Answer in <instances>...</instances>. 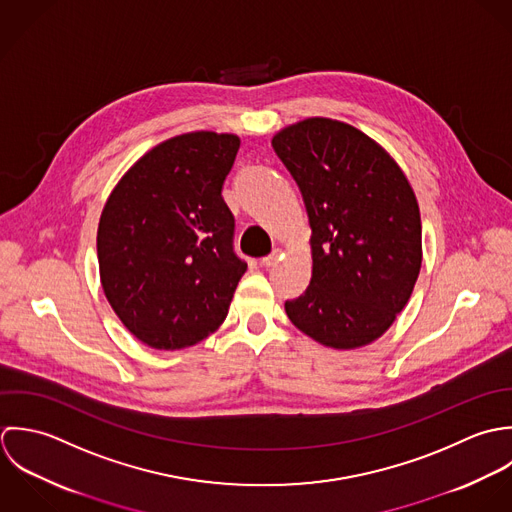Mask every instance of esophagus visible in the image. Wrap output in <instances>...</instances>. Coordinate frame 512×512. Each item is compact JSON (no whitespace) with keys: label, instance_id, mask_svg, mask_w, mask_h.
<instances>
[{"label":"esophagus","instance_id":"obj_1","mask_svg":"<svg viewBox=\"0 0 512 512\" xmlns=\"http://www.w3.org/2000/svg\"><path fill=\"white\" fill-rule=\"evenodd\" d=\"M281 257H283V251H281V249H275L271 255H267V257L261 259V265H263V267H273V265H277V263L281 261Z\"/></svg>","mask_w":512,"mask_h":512}]
</instances>
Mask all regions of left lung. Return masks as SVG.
Instances as JSON below:
<instances>
[{"mask_svg":"<svg viewBox=\"0 0 512 512\" xmlns=\"http://www.w3.org/2000/svg\"><path fill=\"white\" fill-rule=\"evenodd\" d=\"M312 229L307 291L285 303L316 342L350 350L380 338L408 305L421 269V217L408 178L364 132L307 118L273 136Z\"/></svg>","mask_w":512,"mask_h":512,"instance_id":"left-lung-1","label":"left lung"}]
</instances>
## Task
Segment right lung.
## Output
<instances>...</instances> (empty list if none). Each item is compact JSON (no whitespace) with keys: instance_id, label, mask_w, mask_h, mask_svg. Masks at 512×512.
Masks as SVG:
<instances>
[{"instance_id":"1","label":"right lung","mask_w":512,"mask_h":512,"mask_svg":"<svg viewBox=\"0 0 512 512\" xmlns=\"http://www.w3.org/2000/svg\"><path fill=\"white\" fill-rule=\"evenodd\" d=\"M239 138L192 132L146 152L106 200L97 233L104 295L158 350L192 346L227 316L247 263L221 190Z\"/></svg>"}]
</instances>
